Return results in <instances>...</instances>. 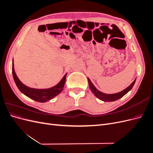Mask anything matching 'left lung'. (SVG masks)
Masks as SVG:
<instances>
[{"instance_id":"1","label":"left lung","mask_w":153,"mask_h":153,"mask_svg":"<svg viewBox=\"0 0 153 153\" xmlns=\"http://www.w3.org/2000/svg\"><path fill=\"white\" fill-rule=\"evenodd\" d=\"M87 79H88V82H89V85L90 87V89L92 91V93H93L97 98L100 99V100L103 101H108V102H110V101H116L120 98H121L122 97H123L125 94H127L128 92L132 89V87H133L134 84H135V81H136V78H135V80L131 83V84L129 86H128L126 89H124L121 92H117V93L110 94L103 93V92H101L99 90L97 89L89 78H87Z\"/></svg>"}]
</instances>
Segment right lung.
<instances>
[{"label": "right lung", "mask_w": 153, "mask_h": 153, "mask_svg": "<svg viewBox=\"0 0 153 153\" xmlns=\"http://www.w3.org/2000/svg\"><path fill=\"white\" fill-rule=\"evenodd\" d=\"M12 72L14 80H15V82L17 87L18 88V89H19L23 94H25L27 97H29L30 99L34 100L36 101H38V102L41 103L47 102V101L52 100L54 97L61 93V91L63 90L64 84H65L66 77L67 75V74H66L62 78V80L60 81L56 85L49 88V89H38L26 86L18 79V78L17 77L15 71V69H14L13 60L12 64Z\"/></svg>", "instance_id": "right-lung-1"}]
</instances>
